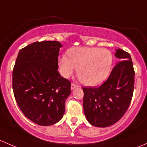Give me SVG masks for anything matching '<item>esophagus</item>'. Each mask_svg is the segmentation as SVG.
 Instances as JSON below:
<instances>
[{"label": "esophagus", "instance_id": "esophagus-1", "mask_svg": "<svg viewBox=\"0 0 147 147\" xmlns=\"http://www.w3.org/2000/svg\"><path fill=\"white\" fill-rule=\"evenodd\" d=\"M78 86H79L78 85L74 84V83H72L71 85V90H74V89H75L76 88L78 87Z\"/></svg>", "mask_w": 147, "mask_h": 147}]
</instances>
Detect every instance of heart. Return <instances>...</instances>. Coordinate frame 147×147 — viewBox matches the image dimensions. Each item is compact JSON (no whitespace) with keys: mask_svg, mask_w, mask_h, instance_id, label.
<instances>
[{"mask_svg":"<svg viewBox=\"0 0 147 147\" xmlns=\"http://www.w3.org/2000/svg\"><path fill=\"white\" fill-rule=\"evenodd\" d=\"M112 64V53L98 47L73 48L69 50V56L63 55L59 61L63 76H70L78 68L77 76L79 80L90 86H98L105 81Z\"/></svg>","mask_w":147,"mask_h":147,"instance_id":"1","label":"heart"}]
</instances>
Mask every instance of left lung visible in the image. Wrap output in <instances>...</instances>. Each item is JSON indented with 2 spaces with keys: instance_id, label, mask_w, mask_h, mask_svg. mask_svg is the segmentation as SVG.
Here are the masks:
<instances>
[{
  "instance_id": "obj_1",
  "label": "left lung",
  "mask_w": 147,
  "mask_h": 147,
  "mask_svg": "<svg viewBox=\"0 0 147 147\" xmlns=\"http://www.w3.org/2000/svg\"><path fill=\"white\" fill-rule=\"evenodd\" d=\"M115 57L120 61L108 78L99 87H84V110L89 123L106 127L116 123L127 110L133 96L134 70L131 56L118 49Z\"/></svg>"
}]
</instances>
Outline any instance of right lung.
Segmentation results:
<instances>
[{"label": "right lung", "instance_id": "obj_1", "mask_svg": "<svg viewBox=\"0 0 147 147\" xmlns=\"http://www.w3.org/2000/svg\"><path fill=\"white\" fill-rule=\"evenodd\" d=\"M60 42L42 41L20 50L13 71V90L18 106L35 124L57 123L65 113L71 82L58 71Z\"/></svg>", "mask_w": 147, "mask_h": 147}]
</instances>
